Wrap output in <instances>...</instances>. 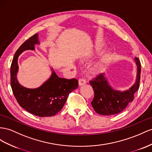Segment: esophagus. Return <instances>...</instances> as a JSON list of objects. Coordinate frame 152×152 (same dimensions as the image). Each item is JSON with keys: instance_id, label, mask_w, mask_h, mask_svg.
Wrapping results in <instances>:
<instances>
[{"instance_id": "1", "label": "esophagus", "mask_w": 152, "mask_h": 152, "mask_svg": "<svg viewBox=\"0 0 152 152\" xmlns=\"http://www.w3.org/2000/svg\"><path fill=\"white\" fill-rule=\"evenodd\" d=\"M86 80L83 79V78H80L78 80V83H79V85H83L84 84L86 83Z\"/></svg>"}]
</instances>
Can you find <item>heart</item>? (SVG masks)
Segmentation results:
<instances>
[{"label":"heart","mask_w":152,"mask_h":152,"mask_svg":"<svg viewBox=\"0 0 152 152\" xmlns=\"http://www.w3.org/2000/svg\"><path fill=\"white\" fill-rule=\"evenodd\" d=\"M104 63V60L100 61L99 62H98V64H97V65H96V69H102V68L103 67Z\"/></svg>","instance_id":"obj_1"}]
</instances>
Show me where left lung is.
Listing matches in <instances>:
<instances>
[{
	"mask_svg": "<svg viewBox=\"0 0 152 152\" xmlns=\"http://www.w3.org/2000/svg\"><path fill=\"white\" fill-rule=\"evenodd\" d=\"M134 61L137 65L136 80L135 83L128 90L124 91L114 90L108 83L104 74H101L96 78L90 81V84L94 92V97L91 104L97 113L104 115L119 114L133 101L134 94L139 87L141 71L139 58L135 57Z\"/></svg>",
	"mask_w": 152,
	"mask_h": 152,
	"instance_id": "1",
	"label": "left lung"
}]
</instances>
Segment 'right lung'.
<instances>
[{"label": "right lung", "instance_id": "1", "mask_svg": "<svg viewBox=\"0 0 152 152\" xmlns=\"http://www.w3.org/2000/svg\"><path fill=\"white\" fill-rule=\"evenodd\" d=\"M39 44L38 34L37 33L17 49L10 69L11 87L17 102L24 109L37 116L50 117L62 109L69 94L78 87V81L75 78L59 77L52 69L50 77L38 88H28L19 83L17 78L18 58L24 50H34V45Z\"/></svg>", "mask_w": 152, "mask_h": 152}]
</instances>
